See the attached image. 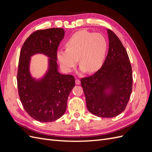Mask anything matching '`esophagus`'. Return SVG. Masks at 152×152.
Wrapping results in <instances>:
<instances>
[{
  "label": "esophagus",
  "instance_id": "obj_1",
  "mask_svg": "<svg viewBox=\"0 0 152 152\" xmlns=\"http://www.w3.org/2000/svg\"><path fill=\"white\" fill-rule=\"evenodd\" d=\"M75 84H77V85H79V84H80V79H77V78H76V79H75Z\"/></svg>",
  "mask_w": 152,
  "mask_h": 152
}]
</instances>
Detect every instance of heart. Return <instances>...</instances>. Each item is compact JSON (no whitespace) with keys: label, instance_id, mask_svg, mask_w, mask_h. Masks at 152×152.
<instances>
[{"label":"heart","instance_id":"b5f03b06","mask_svg":"<svg viewBox=\"0 0 152 152\" xmlns=\"http://www.w3.org/2000/svg\"><path fill=\"white\" fill-rule=\"evenodd\" d=\"M65 46L66 50H59L57 53L58 61L64 71L71 72L79 59L80 70L93 73L102 67L108 42L102 34L80 30L66 40Z\"/></svg>","mask_w":152,"mask_h":152}]
</instances>
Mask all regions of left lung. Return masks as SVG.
Returning <instances> with one entry per match:
<instances>
[{
  "label": "left lung",
  "mask_w": 152,
  "mask_h": 152,
  "mask_svg": "<svg viewBox=\"0 0 152 152\" xmlns=\"http://www.w3.org/2000/svg\"><path fill=\"white\" fill-rule=\"evenodd\" d=\"M109 49L100 69L94 74L80 79L87 108L95 115L110 118L126 109L132 89V67L121 41L108 29ZM110 89L107 94L105 91Z\"/></svg>",
  "instance_id": "obj_1"
}]
</instances>
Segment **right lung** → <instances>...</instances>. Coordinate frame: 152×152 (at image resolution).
<instances>
[{
  "label": "right lung",
  "mask_w": 152,
  "mask_h": 152,
  "mask_svg": "<svg viewBox=\"0 0 152 152\" xmlns=\"http://www.w3.org/2000/svg\"><path fill=\"white\" fill-rule=\"evenodd\" d=\"M64 35L61 28L37 30L26 39L20 51L17 73L20 99L27 113L42 122L54 121L65 113L68 95L75 86L74 76L58 72L57 50ZM37 53L50 58L49 70L40 81L32 79L29 72L30 57Z\"/></svg>",
  "instance_id": "add662e5"
}]
</instances>
